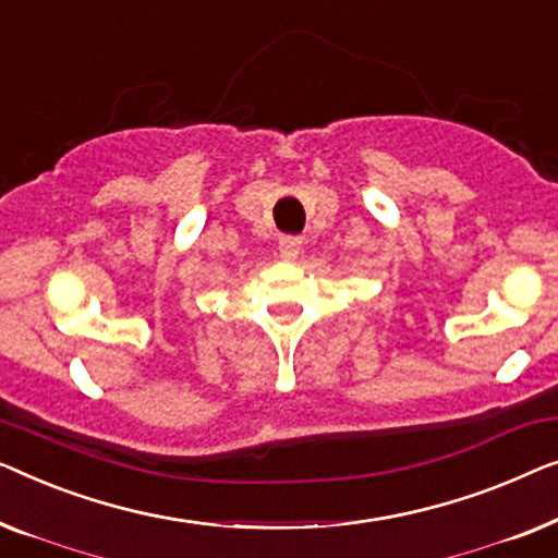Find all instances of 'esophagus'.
I'll return each instance as SVG.
<instances>
[{
  "mask_svg": "<svg viewBox=\"0 0 558 558\" xmlns=\"http://www.w3.org/2000/svg\"><path fill=\"white\" fill-rule=\"evenodd\" d=\"M303 240L301 238H282L280 240V257L282 260H295L298 253H301Z\"/></svg>",
  "mask_w": 558,
  "mask_h": 558,
  "instance_id": "esophagus-1",
  "label": "esophagus"
}]
</instances>
